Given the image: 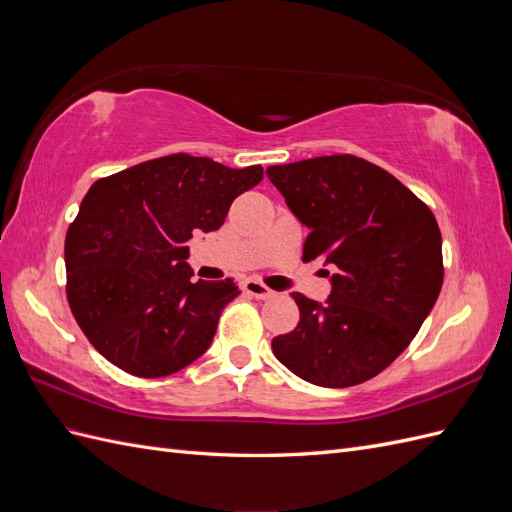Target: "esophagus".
<instances>
[{"instance_id":"1","label":"esophagus","mask_w":512,"mask_h":512,"mask_svg":"<svg viewBox=\"0 0 512 512\" xmlns=\"http://www.w3.org/2000/svg\"><path fill=\"white\" fill-rule=\"evenodd\" d=\"M243 290L250 294V297H256V299H271V297H275V292L271 288H267L262 282H258V280H247L243 284Z\"/></svg>"}]
</instances>
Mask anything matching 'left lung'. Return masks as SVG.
Here are the masks:
<instances>
[{"label":"left lung","mask_w":512,"mask_h":512,"mask_svg":"<svg viewBox=\"0 0 512 512\" xmlns=\"http://www.w3.org/2000/svg\"><path fill=\"white\" fill-rule=\"evenodd\" d=\"M267 177L309 228L303 260L333 267L327 303L292 294L301 318L273 337V354L327 389L371 380L408 348L438 299L436 218L391 173L350 153L269 166Z\"/></svg>","instance_id":"1"}]
</instances>
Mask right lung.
<instances>
[{"label": "right lung", "mask_w": 512, "mask_h": 512, "mask_svg": "<svg viewBox=\"0 0 512 512\" xmlns=\"http://www.w3.org/2000/svg\"><path fill=\"white\" fill-rule=\"evenodd\" d=\"M262 166L228 168L173 153L98 179L66 235V294L79 327L106 361L138 378L188 367L211 342L230 280L192 282L188 243L218 230Z\"/></svg>", "instance_id": "right-lung-1"}]
</instances>
